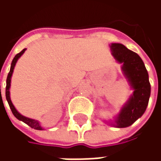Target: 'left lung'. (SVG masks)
I'll list each match as a JSON object with an SVG mask.
<instances>
[{"label": "left lung", "instance_id": "obj_1", "mask_svg": "<svg viewBox=\"0 0 161 161\" xmlns=\"http://www.w3.org/2000/svg\"><path fill=\"white\" fill-rule=\"evenodd\" d=\"M109 46L112 56L116 62L121 64L122 74L134 91L115 115V120L107 123L115 128H127L142 117L148 105L151 94L148 73L137 53L120 43H112Z\"/></svg>", "mask_w": 161, "mask_h": 161}]
</instances>
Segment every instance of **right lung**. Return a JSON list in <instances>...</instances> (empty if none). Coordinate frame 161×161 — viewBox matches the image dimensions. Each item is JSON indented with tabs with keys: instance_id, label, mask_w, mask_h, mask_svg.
<instances>
[{
	"instance_id": "obj_1",
	"label": "right lung",
	"mask_w": 161,
	"mask_h": 161,
	"mask_svg": "<svg viewBox=\"0 0 161 161\" xmlns=\"http://www.w3.org/2000/svg\"><path fill=\"white\" fill-rule=\"evenodd\" d=\"M26 48L25 49H23L21 52L18 54H16L15 57L14 58V59H13L12 63H11V67H10V70H9V73L8 75V77H7V86H6V98H7V101L8 103L9 107L11 108V110H12V113L14 114V115L15 116L16 118L19 120V121H23V122H25L26 124H27L28 126H30L32 128H34V129H37V130H43L44 128L41 127V125H40V121H37V120H34V119L32 118H28V117H26V116H24L22 115L19 112H18V110L16 109L15 107L14 106L13 104L12 101H11V98H10V86H11V78H12V75L13 72H14V67H15V64L17 63V61L19 59L20 57L22 56V54L25 53V51H26ZM1 87V86H0ZM0 91H1V88H0Z\"/></svg>"
}]
</instances>
